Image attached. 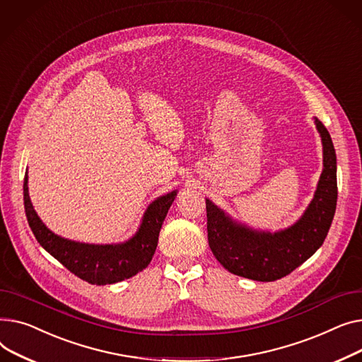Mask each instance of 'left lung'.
<instances>
[{
  "label": "left lung",
  "mask_w": 362,
  "mask_h": 362,
  "mask_svg": "<svg viewBox=\"0 0 362 362\" xmlns=\"http://www.w3.org/2000/svg\"><path fill=\"white\" fill-rule=\"evenodd\" d=\"M314 124L323 144V171L313 200L293 225L276 232L254 229L206 199L209 245L228 272L252 281H278L325 243L337 202L336 152L322 121L314 117Z\"/></svg>",
  "instance_id": "obj_1"
}]
</instances>
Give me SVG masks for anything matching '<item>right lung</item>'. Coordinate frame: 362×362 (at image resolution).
I'll return each mask as SVG.
<instances>
[{
    "instance_id": "add662e5",
    "label": "right lung",
    "mask_w": 362,
    "mask_h": 362,
    "mask_svg": "<svg viewBox=\"0 0 362 362\" xmlns=\"http://www.w3.org/2000/svg\"><path fill=\"white\" fill-rule=\"evenodd\" d=\"M28 171L23 182L25 210L37 243L77 278L92 285H111L133 278L151 263L159 232L178 189L163 194L147 206L140 226L132 238L117 244H88L54 233L37 216L29 197Z\"/></svg>"
}]
</instances>
